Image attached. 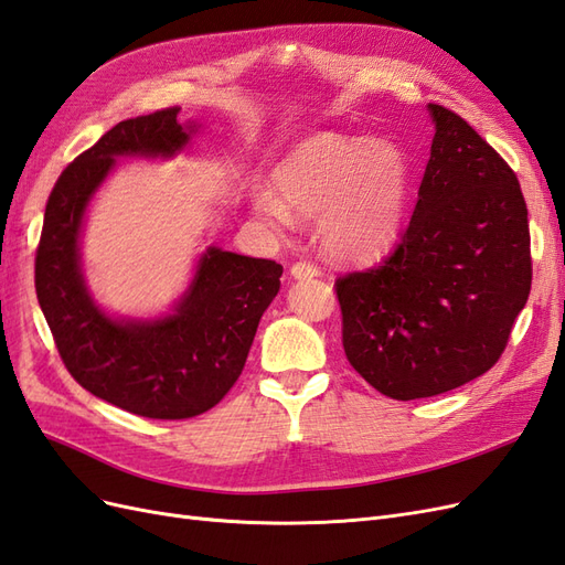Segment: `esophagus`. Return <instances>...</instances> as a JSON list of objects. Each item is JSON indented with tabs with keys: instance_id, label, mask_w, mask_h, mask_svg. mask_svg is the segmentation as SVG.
Listing matches in <instances>:
<instances>
[{
	"instance_id": "34e87169",
	"label": "esophagus",
	"mask_w": 565,
	"mask_h": 565,
	"mask_svg": "<svg viewBox=\"0 0 565 565\" xmlns=\"http://www.w3.org/2000/svg\"><path fill=\"white\" fill-rule=\"evenodd\" d=\"M289 276H292L295 280H306V278H318L320 270H318L313 264L297 262V264L292 266V270H289Z\"/></svg>"
}]
</instances>
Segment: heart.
<instances>
[{"mask_svg":"<svg viewBox=\"0 0 565 565\" xmlns=\"http://www.w3.org/2000/svg\"><path fill=\"white\" fill-rule=\"evenodd\" d=\"M413 167L391 139L320 131L295 143L249 195L252 214L287 231L295 214L316 218L320 249L341 264H374L403 241Z\"/></svg>","mask_w":565,"mask_h":565,"instance_id":"obj_1","label":"heart"}]
</instances>
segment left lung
<instances>
[{
  "label": "left lung",
  "mask_w": 565,
  "mask_h": 565,
  "mask_svg": "<svg viewBox=\"0 0 565 565\" xmlns=\"http://www.w3.org/2000/svg\"><path fill=\"white\" fill-rule=\"evenodd\" d=\"M426 110L436 134L403 243L384 266L337 280L349 363L396 401L486 374L533 280L516 174L459 115Z\"/></svg>",
  "instance_id": "1"
}]
</instances>
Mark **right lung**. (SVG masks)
I'll list each match as a JSON object with an SVG mask.
<instances>
[{
    "label": "right lung",
    "instance_id": "add662e5",
    "mask_svg": "<svg viewBox=\"0 0 565 565\" xmlns=\"http://www.w3.org/2000/svg\"><path fill=\"white\" fill-rule=\"evenodd\" d=\"M177 115L125 119L65 167L35 259L38 299L67 372L96 398L150 419L195 417L226 396L282 276L276 262L210 245L164 313L115 316L96 301L82 268L87 212L117 160H172L191 148L202 125Z\"/></svg>",
    "mask_w": 565,
    "mask_h": 565
}]
</instances>
